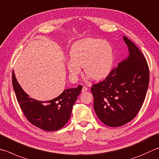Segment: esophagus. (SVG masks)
Returning a JSON list of instances; mask_svg holds the SVG:
<instances>
[{
    "instance_id": "esophagus-1",
    "label": "esophagus",
    "mask_w": 159,
    "mask_h": 159,
    "mask_svg": "<svg viewBox=\"0 0 159 159\" xmlns=\"http://www.w3.org/2000/svg\"><path fill=\"white\" fill-rule=\"evenodd\" d=\"M88 89L87 87H85V86H84V87H83V88H82V92H85L88 91Z\"/></svg>"
}]
</instances>
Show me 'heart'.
Returning a JSON list of instances; mask_svg holds the SVG:
<instances>
[{
  "label": "heart",
  "instance_id": "heart-1",
  "mask_svg": "<svg viewBox=\"0 0 159 159\" xmlns=\"http://www.w3.org/2000/svg\"><path fill=\"white\" fill-rule=\"evenodd\" d=\"M67 69L71 79L76 80L84 68L86 76L94 80L103 79L111 71L113 51L106 40L85 38L75 42L70 52Z\"/></svg>",
  "mask_w": 159,
  "mask_h": 159
}]
</instances>
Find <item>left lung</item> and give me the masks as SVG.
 <instances>
[{"label": "left lung", "instance_id": "8db88e82", "mask_svg": "<svg viewBox=\"0 0 159 159\" xmlns=\"http://www.w3.org/2000/svg\"><path fill=\"white\" fill-rule=\"evenodd\" d=\"M129 56L112 70L105 80L92 85L94 110L106 125L117 127L136 116L145 99L149 71L145 56L127 37Z\"/></svg>", "mask_w": 159, "mask_h": 159}]
</instances>
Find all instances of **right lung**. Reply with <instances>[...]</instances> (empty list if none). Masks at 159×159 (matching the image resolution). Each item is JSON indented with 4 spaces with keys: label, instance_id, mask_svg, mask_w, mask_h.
Returning <instances> with one entry per match:
<instances>
[{
    "label": "right lung",
    "instance_id": "obj_1",
    "mask_svg": "<svg viewBox=\"0 0 159 159\" xmlns=\"http://www.w3.org/2000/svg\"><path fill=\"white\" fill-rule=\"evenodd\" d=\"M12 85L22 112L29 122L47 131H57L70 120L74 103L83 86L67 89L53 99L42 102L29 97L19 84L12 71Z\"/></svg>",
    "mask_w": 159,
    "mask_h": 159
}]
</instances>
